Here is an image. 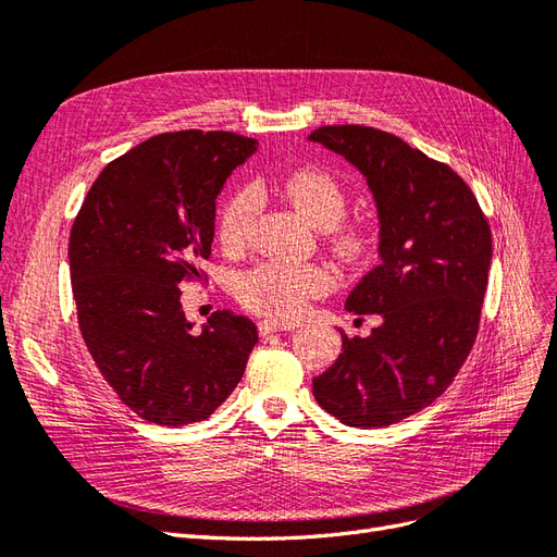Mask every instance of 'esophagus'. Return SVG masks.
<instances>
[{
    "instance_id": "obj_1",
    "label": "esophagus",
    "mask_w": 557,
    "mask_h": 557,
    "mask_svg": "<svg viewBox=\"0 0 557 557\" xmlns=\"http://www.w3.org/2000/svg\"><path fill=\"white\" fill-rule=\"evenodd\" d=\"M298 324L292 320H261L259 322V331L263 333H277V331H294Z\"/></svg>"
}]
</instances>
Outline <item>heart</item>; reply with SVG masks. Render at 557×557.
<instances>
[{
  "label": "heart",
  "instance_id": "obj_1",
  "mask_svg": "<svg viewBox=\"0 0 557 557\" xmlns=\"http://www.w3.org/2000/svg\"><path fill=\"white\" fill-rule=\"evenodd\" d=\"M275 190L310 226L331 231V245L341 259L355 263L369 251V235L357 228H336L347 210L343 186L324 170L304 168L259 186L235 188L219 214V240L226 249L245 247L253 219L259 212V190ZM333 277L317 263L265 261L237 280V298L253 312L273 317H294L314 296L331 289Z\"/></svg>",
  "mask_w": 557,
  "mask_h": 557
}]
</instances>
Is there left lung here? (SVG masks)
<instances>
[{
	"mask_svg": "<svg viewBox=\"0 0 557 557\" xmlns=\"http://www.w3.org/2000/svg\"><path fill=\"white\" fill-rule=\"evenodd\" d=\"M308 139L367 177L380 263L345 308L383 320L367 338L341 331L343 352L312 380V394L347 426H389L434 404L467 361L487 287L490 226L455 170L396 135L324 125Z\"/></svg>",
	"mask_w": 557,
	"mask_h": 557,
	"instance_id": "1",
	"label": "left lung"
}]
</instances>
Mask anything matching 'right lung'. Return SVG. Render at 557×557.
<instances>
[{
    "label": "right lung",
    "mask_w": 557,
    "mask_h": 557,
    "mask_svg": "<svg viewBox=\"0 0 557 557\" xmlns=\"http://www.w3.org/2000/svg\"><path fill=\"white\" fill-rule=\"evenodd\" d=\"M257 147L224 131L156 135L100 172L74 219L78 329L109 387L141 420H208L243 380L257 326L216 310L196 331L180 287L202 277L216 196Z\"/></svg>",
    "instance_id": "1"
}]
</instances>
